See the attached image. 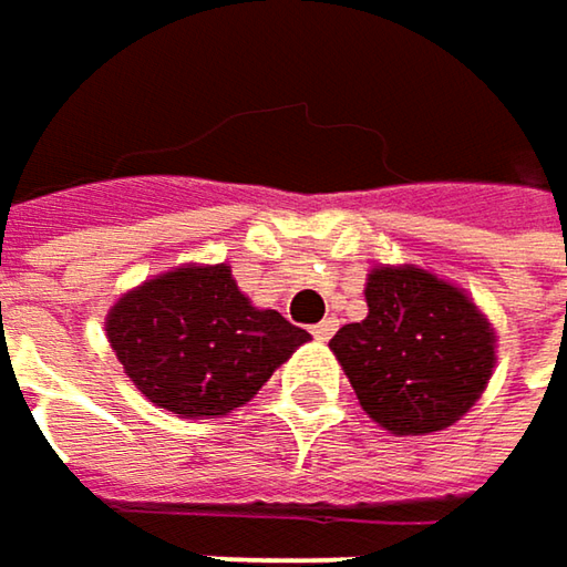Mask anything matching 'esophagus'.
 <instances>
[{
    "instance_id": "1",
    "label": "esophagus",
    "mask_w": 567,
    "mask_h": 567,
    "mask_svg": "<svg viewBox=\"0 0 567 567\" xmlns=\"http://www.w3.org/2000/svg\"><path fill=\"white\" fill-rule=\"evenodd\" d=\"M311 333H315L317 340H330V337L337 333V320H333V317H323L320 323L311 327Z\"/></svg>"
}]
</instances>
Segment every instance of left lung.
<instances>
[{"label": "left lung", "instance_id": "left-lung-1", "mask_svg": "<svg viewBox=\"0 0 567 567\" xmlns=\"http://www.w3.org/2000/svg\"><path fill=\"white\" fill-rule=\"evenodd\" d=\"M369 317L330 340L362 411L401 436L452 426L494 369V333L478 308L436 276L382 266L365 285Z\"/></svg>", "mask_w": 567, "mask_h": 567}]
</instances>
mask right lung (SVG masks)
<instances>
[{"mask_svg": "<svg viewBox=\"0 0 567 567\" xmlns=\"http://www.w3.org/2000/svg\"><path fill=\"white\" fill-rule=\"evenodd\" d=\"M109 340L156 408L220 416L247 404L311 333L252 308L227 266H192L124 295L109 315Z\"/></svg>", "mask_w": 567, "mask_h": 567, "instance_id": "1", "label": "right lung"}]
</instances>
